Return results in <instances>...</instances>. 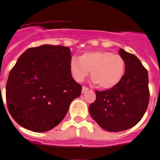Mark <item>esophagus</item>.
<instances>
[{
  "instance_id": "esophagus-1",
  "label": "esophagus",
  "mask_w": 160,
  "mask_h": 160,
  "mask_svg": "<svg viewBox=\"0 0 160 160\" xmlns=\"http://www.w3.org/2000/svg\"><path fill=\"white\" fill-rule=\"evenodd\" d=\"M88 90L89 89H88V88H86V87H83V88H82V93H84L85 92L88 91Z\"/></svg>"
}]
</instances>
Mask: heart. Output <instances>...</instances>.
<instances>
[{"mask_svg":"<svg viewBox=\"0 0 160 160\" xmlns=\"http://www.w3.org/2000/svg\"><path fill=\"white\" fill-rule=\"evenodd\" d=\"M70 70L77 81L82 82L90 74L94 83L102 89L117 86L125 74V60L121 56L108 51L85 52L80 58H72Z\"/></svg>","mask_w":160,"mask_h":160,"instance_id":"1","label":"heart"}]
</instances>
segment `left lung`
<instances>
[{
  "mask_svg": "<svg viewBox=\"0 0 160 160\" xmlns=\"http://www.w3.org/2000/svg\"><path fill=\"white\" fill-rule=\"evenodd\" d=\"M125 60V72L114 88L96 92V100L90 104L92 118L108 132H122L135 126L143 117L149 101V76L139 59L119 49Z\"/></svg>",
  "mask_w": 160,
  "mask_h": 160,
  "instance_id": "left-lung-1",
  "label": "left lung"
}]
</instances>
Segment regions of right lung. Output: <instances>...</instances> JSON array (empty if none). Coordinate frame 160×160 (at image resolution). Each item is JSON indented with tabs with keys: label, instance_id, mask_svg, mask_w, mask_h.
Instances as JSON below:
<instances>
[{
	"label": "right lung",
	"instance_id": "obj_1",
	"mask_svg": "<svg viewBox=\"0 0 160 160\" xmlns=\"http://www.w3.org/2000/svg\"><path fill=\"white\" fill-rule=\"evenodd\" d=\"M71 52L62 46L42 45L21 55L6 85L7 106L18 125L44 132L59 125L82 87L71 75Z\"/></svg>",
	"mask_w": 160,
	"mask_h": 160
}]
</instances>
